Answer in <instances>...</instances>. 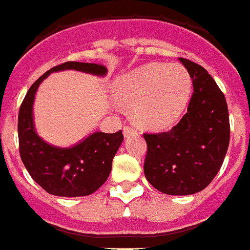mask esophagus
<instances>
[{
	"label": "esophagus",
	"mask_w": 250,
	"mask_h": 250,
	"mask_svg": "<svg viewBox=\"0 0 250 250\" xmlns=\"http://www.w3.org/2000/svg\"><path fill=\"white\" fill-rule=\"evenodd\" d=\"M133 133H136V129L133 127L125 125V128H123V135H125V137H128L129 135H133Z\"/></svg>",
	"instance_id": "1"
}]
</instances>
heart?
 <instances>
[{
  "instance_id": "heart-1",
  "label": "heart",
  "mask_w": 250,
  "mask_h": 250,
  "mask_svg": "<svg viewBox=\"0 0 250 250\" xmlns=\"http://www.w3.org/2000/svg\"><path fill=\"white\" fill-rule=\"evenodd\" d=\"M115 99L133 107V117L147 128H166L177 121L190 99L191 78L178 64L151 62L115 81Z\"/></svg>"
}]
</instances>
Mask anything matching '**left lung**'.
<instances>
[{
	"instance_id": "obj_1",
	"label": "left lung",
	"mask_w": 250,
	"mask_h": 250,
	"mask_svg": "<svg viewBox=\"0 0 250 250\" xmlns=\"http://www.w3.org/2000/svg\"><path fill=\"white\" fill-rule=\"evenodd\" d=\"M192 79L188 113L171 131L145 133L146 180L168 195L202 191L220 171L230 143L225 95L206 69L180 58Z\"/></svg>"
}]
</instances>
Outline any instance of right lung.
I'll list each match as a JSON object with an SVG mask.
<instances>
[{
  "label": "right lung",
  "instance_id": "obj_1",
  "mask_svg": "<svg viewBox=\"0 0 250 250\" xmlns=\"http://www.w3.org/2000/svg\"><path fill=\"white\" fill-rule=\"evenodd\" d=\"M78 70L105 77L107 69L92 62H68L55 66L30 86L18 118L20 158L30 177L48 194L65 198L91 195L104 185L111 171L113 158L123 141L122 131L115 133L93 132L69 147H59L38 136L33 121L36 92L51 73Z\"/></svg>",
  "mask_w": 250,
  "mask_h": 250
}]
</instances>
